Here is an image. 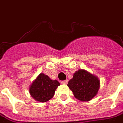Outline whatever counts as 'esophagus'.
Instances as JSON below:
<instances>
[{
  "label": "esophagus",
  "instance_id": "34e87169",
  "mask_svg": "<svg viewBox=\"0 0 123 123\" xmlns=\"http://www.w3.org/2000/svg\"><path fill=\"white\" fill-rule=\"evenodd\" d=\"M62 84H67V83H68V80H63V81H61V82Z\"/></svg>",
  "mask_w": 123,
  "mask_h": 123
}]
</instances>
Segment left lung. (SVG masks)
Here are the masks:
<instances>
[{"instance_id":"8db88e82","label":"left lung","mask_w":123,"mask_h":123,"mask_svg":"<svg viewBox=\"0 0 123 123\" xmlns=\"http://www.w3.org/2000/svg\"><path fill=\"white\" fill-rule=\"evenodd\" d=\"M99 84L100 81L94 75L84 70H79L74 74L67 86L76 99L88 101L97 94Z\"/></svg>"}]
</instances>
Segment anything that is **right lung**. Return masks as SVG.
Returning a JSON list of instances; mask_svg holds the SVG:
<instances>
[{
    "instance_id": "right-lung-1",
    "label": "right lung",
    "mask_w": 123,
    "mask_h": 123,
    "mask_svg": "<svg viewBox=\"0 0 123 123\" xmlns=\"http://www.w3.org/2000/svg\"><path fill=\"white\" fill-rule=\"evenodd\" d=\"M60 83L52 80L48 76L41 73L30 87V93L35 100L45 102L53 97L55 92Z\"/></svg>"
}]
</instances>
